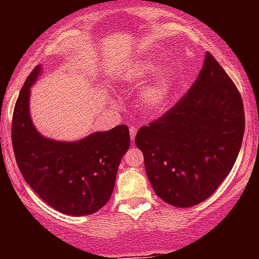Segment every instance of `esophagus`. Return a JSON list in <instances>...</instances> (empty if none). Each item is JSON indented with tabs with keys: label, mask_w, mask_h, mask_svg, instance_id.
I'll return each instance as SVG.
<instances>
[{
	"label": "esophagus",
	"mask_w": 259,
	"mask_h": 259,
	"mask_svg": "<svg viewBox=\"0 0 259 259\" xmlns=\"http://www.w3.org/2000/svg\"><path fill=\"white\" fill-rule=\"evenodd\" d=\"M136 134H137V127H136V125H131V127H130V135H131V140L132 141H134Z\"/></svg>",
	"instance_id": "1"
}]
</instances>
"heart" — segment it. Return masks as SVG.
<instances>
[{"label":"heart","mask_w":259,"mask_h":259,"mask_svg":"<svg viewBox=\"0 0 259 259\" xmlns=\"http://www.w3.org/2000/svg\"><path fill=\"white\" fill-rule=\"evenodd\" d=\"M159 70H161V66L158 62L152 61V59L140 62L130 72L128 81L132 85L140 87L153 76H155ZM174 89H175V75L171 70H164L157 75L152 84L143 89L141 101L148 109L162 110L171 101Z\"/></svg>","instance_id":"obj_1"}]
</instances>
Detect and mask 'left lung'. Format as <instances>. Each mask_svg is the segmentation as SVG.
I'll list each match as a JSON object with an SVG mask.
<instances>
[{
  "label": "left lung",
  "instance_id": "obj_1",
  "mask_svg": "<svg viewBox=\"0 0 259 259\" xmlns=\"http://www.w3.org/2000/svg\"><path fill=\"white\" fill-rule=\"evenodd\" d=\"M245 131L241 96L206 53L198 77L163 116L139 130L135 144L158 197L176 207L209 198L232 170Z\"/></svg>",
  "mask_w": 259,
  "mask_h": 259
}]
</instances>
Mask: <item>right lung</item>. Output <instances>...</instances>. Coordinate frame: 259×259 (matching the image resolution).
Returning <instances> with one entry per match:
<instances>
[{
	"instance_id": "add662e5",
	"label": "right lung",
	"mask_w": 259,
	"mask_h": 259,
	"mask_svg": "<svg viewBox=\"0 0 259 259\" xmlns=\"http://www.w3.org/2000/svg\"><path fill=\"white\" fill-rule=\"evenodd\" d=\"M40 74L41 66H36L14 107L11 140L18 167L38 197L62 214H93L111 197L119 163L130 148L128 127L116 125L71 143L42 136L29 114L31 85Z\"/></svg>"
}]
</instances>
